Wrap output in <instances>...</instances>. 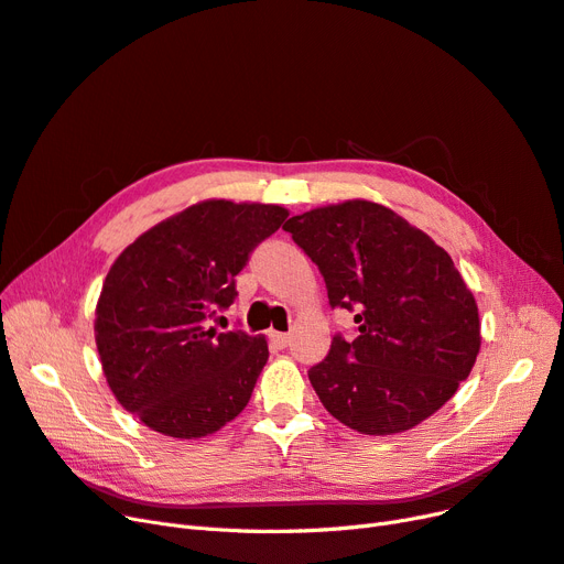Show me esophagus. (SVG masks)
<instances>
[{"instance_id": "esophagus-1", "label": "esophagus", "mask_w": 564, "mask_h": 564, "mask_svg": "<svg viewBox=\"0 0 564 564\" xmlns=\"http://www.w3.org/2000/svg\"><path fill=\"white\" fill-rule=\"evenodd\" d=\"M268 338H270V344L275 346V348H286L289 340H292V336L284 334V332H268Z\"/></svg>"}]
</instances>
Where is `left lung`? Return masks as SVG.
Masks as SVG:
<instances>
[{"label": "left lung", "mask_w": 564, "mask_h": 564, "mask_svg": "<svg viewBox=\"0 0 564 564\" xmlns=\"http://www.w3.org/2000/svg\"><path fill=\"white\" fill-rule=\"evenodd\" d=\"M292 240L319 268L332 308L355 315L308 369L327 412L365 435L435 414L480 350L477 303L452 256L381 204L350 199L292 216Z\"/></svg>", "instance_id": "1"}]
</instances>
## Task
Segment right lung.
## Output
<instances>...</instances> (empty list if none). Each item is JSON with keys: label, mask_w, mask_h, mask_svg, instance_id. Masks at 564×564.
<instances>
[{"label": "right lung", "mask_w": 564, "mask_h": 564, "mask_svg": "<svg viewBox=\"0 0 564 564\" xmlns=\"http://www.w3.org/2000/svg\"><path fill=\"white\" fill-rule=\"evenodd\" d=\"M286 216L275 204L207 199L117 256L96 305V346L117 402L148 429L204 437L247 406L265 338L207 319L230 308L237 272Z\"/></svg>", "instance_id": "1"}]
</instances>
